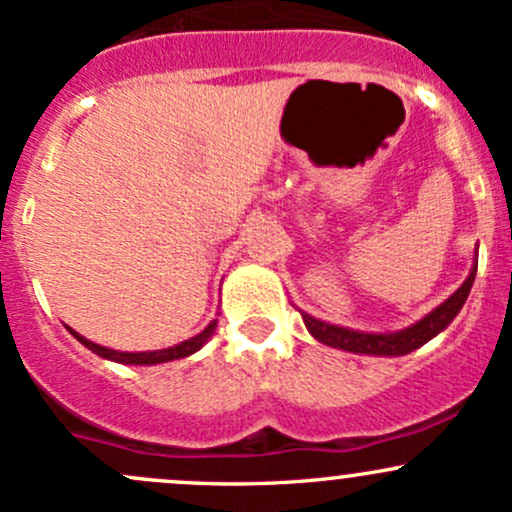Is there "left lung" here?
Segmentation results:
<instances>
[{
    "mask_svg": "<svg viewBox=\"0 0 512 512\" xmlns=\"http://www.w3.org/2000/svg\"><path fill=\"white\" fill-rule=\"evenodd\" d=\"M476 250H479V247H476ZM476 267H479V255H474V265H471L469 277L464 279V284L459 286L449 299L442 301L437 308H432L428 316L415 320L408 328L396 330V333H364V330H352L345 328V325L325 323V320L308 316V313L303 311L301 318L313 338L323 342V345L335 347V350L372 357H403L408 355V352L423 347L425 342H430L435 335H440L442 330L457 318V313L462 311L466 299H469L471 284H474L476 279Z\"/></svg>",
    "mask_w": 512,
    "mask_h": 512,
    "instance_id": "left-lung-1",
    "label": "left lung"
}]
</instances>
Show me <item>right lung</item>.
Listing matches in <instances>:
<instances>
[{"mask_svg": "<svg viewBox=\"0 0 512 512\" xmlns=\"http://www.w3.org/2000/svg\"><path fill=\"white\" fill-rule=\"evenodd\" d=\"M216 325H218V318H213L209 325H206L204 330H201L199 335H194V338L184 340V342H177V345L172 347H165V350H150V352H121V350H111V347H101L97 342L82 338L80 333H75L72 328L70 330L72 335H75L77 340L82 342L87 350H92L94 355L104 357V359H111V362H119V364H138V367H150V364H162V362H172V359H182V357H189L194 355V352H199L201 347L209 342V338L213 333H216Z\"/></svg>", "mask_w": 512, "mask_h": 512, "instance_id": "add662e5", "label": "right lung"}]
</instances>
